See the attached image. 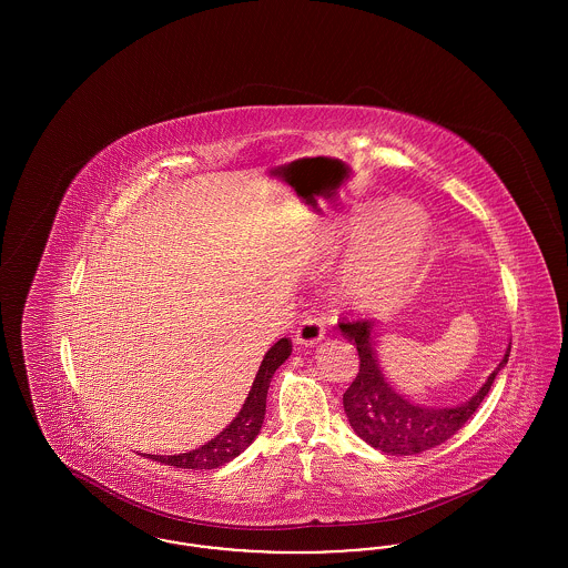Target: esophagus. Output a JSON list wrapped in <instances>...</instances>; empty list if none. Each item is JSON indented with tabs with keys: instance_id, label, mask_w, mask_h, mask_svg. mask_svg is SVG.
I'll return each mask as SVG.
<instances>
[{
	"instance_id": "esophagus-1",
	"label": "esophagus",
	"mask_w": 568,
	"mask_h": 568,
	"mask_svg": "<svg viewBox=\"0 0 568 568\" xmlns=\"http://www.w3.org/2000/svg\"><path fill=\"white\" fill-rule=\"evenodd\" d=\"M325 327L324 322L322 320H317V317H306V320H302L296 327V341L297 345H304V347H313V345H317L322 338H324Z\"/></svg>"
}]
</instances>
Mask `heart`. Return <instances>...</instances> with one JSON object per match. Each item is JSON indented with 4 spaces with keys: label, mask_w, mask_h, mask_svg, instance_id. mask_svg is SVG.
Instances as JSON below:
<instances>
[{
    "label": "heart",
    "mask_w": 568,
    "mask_h": 568,
    "mask_svg": "<svg viewBox=\"0 0 568 568\" xmlns=\"http://www.w3.org/2000/svg\"><path fill=\"white\" fill-rule=\"evenodd\" d=\"M430 246L428 215L413 204L392 206L375 241L343 274V294L368 311L396 304L426 268Z\"/></svg>",
    "instance_id": "heart-1"
}]
</instances>
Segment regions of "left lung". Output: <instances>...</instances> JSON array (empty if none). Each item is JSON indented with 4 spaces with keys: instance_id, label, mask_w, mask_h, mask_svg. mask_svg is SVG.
<instances>
[{
    "instance_id": "obj_1",
    "label": "left lung",
    "mask_w": 568,
    "mask_h": 568,
    "mask_svg": "<svg viewBox=\"0 0 568 568\" xmlns=\"http://www.w3.org/2000/svg\"><path fill=\"white\" fill-rule=\"evenodd\" d=\"M338 327L343 329L345 338L357 347L359 355V373L343 394V405L353 433L364 438L371 447L392 456L422 454L458 433L484 403L494 378L507 364L511 352L509 347L498 368L487 377L486 385L468 403L452 408H430L413 405L381 375L377 353L373 347V322L341 317Z\"/></svg>"
}]
</instances>
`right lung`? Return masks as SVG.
Instances as JSON below:
<instances>
[{
	"label": "right lung",
	"mask_w": 568,
	"mask_h": 568,
	"mask_svg": "<svg viewBox=\"0 0 568 568\" xmlns=\"http://www.w3.org/2000/svg\"><path fill=\"white\" fill-rule=\"evenodd\" d=\"M290 353H292V341L290 338H281L278 343L272 345L271 352L266 353V357H264V362L257 371V377L253 381V387H251V392L244 400L241 413L236 415V419L223 433L216 434L213 440H209L200 449H193L187 454L149 456V458L163 462L168 466L195 468L197 470V468H219L225 462L243 454L244 449L253 443V438L260 434V428L264 424L266 396H268L272 375L290 357Z\"/></svg>",
	"instance_id": "right-lung-1"
}]
</instances>
